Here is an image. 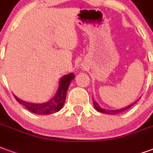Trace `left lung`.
<instances>
[{
	"mask_svg": "<svg viewBox=\"0 0 153 153\" xmlns=\"http://www.w3.org/2000/svg\"><path fill=\"white\" fill-rule=\"evenodd\" d=\"M138 100H137V101H138ZM137 101H136V102H137ZM136 102H134V103H132V104H130V105L127 106V107H125V108H123L117 109V110H108H108H106V109H103V108H102L101 107H100L99 103H98L96 101H94V100H93L94 107V108L96 109L97 111H99L100 112H102V113H106V114H110V115L117 114V113H120V112H124V111H126V110H127V109H129L130 108H131V107H132V106H133Z\"/></svg>",
	"mask_w": 153,
	"mask_h": 153,
	"instance_id": "8db88e82",
	"label": "left lung"
}]
</instances>
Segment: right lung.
Instances as JSON below:
<instances>
[{"label":"right lung","instance_id":"1","mask_svg":"<svg viewBox=\"0 0 153 153\" xmlns=\"http://www.w3.org/2000/svg\"><path fill=\"white\" fill-rule=\"evenodd\" d=\"M74 74L69 73L68 75L63 76L60 79L59 89L57 90L55 95L53 98L47 102L44 103H32V102H27L20 100L18 97L14 95L15 100L19 102L20 104L23 105L27 109H28L30 112H33L35 114L38 115H49L59 111L63 108L64 102L66 100L67 91L69 87L70 82L72 79H74Z\"/></svg>","mask_w":153,"mask_h":153}]
</instances>
